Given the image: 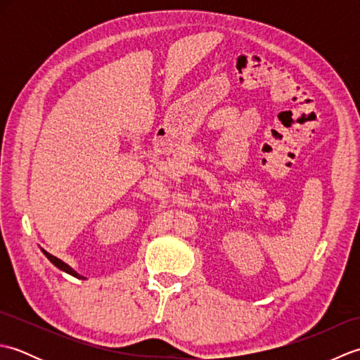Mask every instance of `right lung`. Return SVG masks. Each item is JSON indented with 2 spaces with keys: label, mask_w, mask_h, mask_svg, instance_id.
I'll return each instance as SVG.
<instances>
[{
  "label": "right lung",
  "mask_w": 360,
  "mask_h": 360,
  "mask_svg": "<svg viewBox=\"0 0 360 360\" xmlns=\"http://www.w3.org/2000/svg\"><path fill=\"white\" fill-rule=\"evenodd\" d=\"M43 254H44L46 257H48V258L51 259V263H52V264H56V266L58 267V269H62V271H65V272H68V274H71L72 277H77V278H83V280H85V277H82V275H79L77 272L72 271L70 266H68L66 263H63V262H62V259H58V258H56L53 255L48 254V252H46V250H43Z\"/></svg>",
  "instance_id": "obj_1"
}]
</instances>
